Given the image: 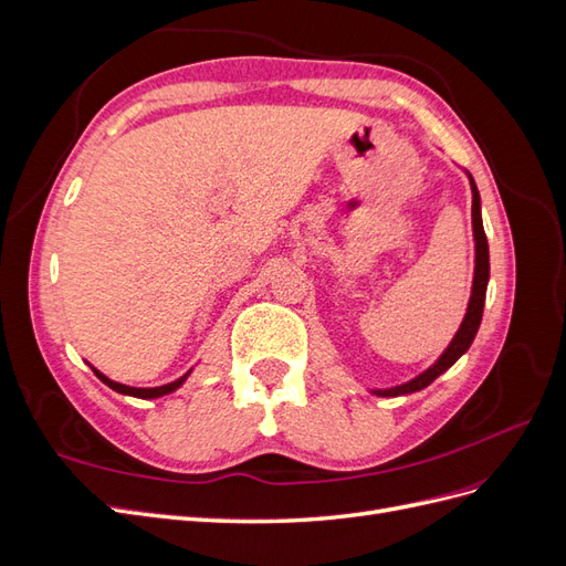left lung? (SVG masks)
<instances>
[{
    "instance_id": "1",
    "label": "left lung",
    "mask_w": 566,
    "mask_h": 566,
    "mask_svg": "<svg viewBox=\"0 0 566 566\" xmlns=\"http://www.w3.org/2000/svg\"><path fill=\"white\" fill-rule=\"evenodd\" d=\"M470 184H472V227H474V241H476V266H474L472 297H470L465 321H462L460 331L455 333L449 349L441 354V358L430 370H424L422 375H418L416 380H410L401 387H391V389L378 391L380 397H401V394H410V391H418V389H424L427 385H432L443 370H449L458 361V358L470 349L472 339L479 331V323H482L484 300H486V283H489V243H486V233H484V224H482V210H479V191H476L472 177H470Z\"/></svg>"
}]
</instances>
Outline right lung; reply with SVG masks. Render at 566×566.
I'll return each mask as SVG.
<instances>
[{
  "instance_id": "1",
  "label": "right lung",
  "mask_w": 566,
  "mask_h": 566,
  "mask_svg": "<svg viewBox=\"0 0 566 566\" xmlns=\"http://www.w3.org/2000/svg\"><path fill=\"white\" fill-rule=\"evenodd\" d=\"M96 373V378L101 380V382H106L111 389H115V391H119V394H129V397H139V399H156V397H163V394H169V391H175L177 387H181V382L188 378V370L186 375H181L179 380H175V382H169V385H163V387H150V389H142V387H127V385H119V382H113V380H108L106 375H101L98 370H94Z\"/></svg>"
}]
</instances>
